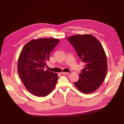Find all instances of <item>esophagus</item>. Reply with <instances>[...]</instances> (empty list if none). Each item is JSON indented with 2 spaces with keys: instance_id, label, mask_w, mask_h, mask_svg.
Returning a JSON list of instances; mask_svg holds the SVG:
<instances>
[{
  "instance_id": "obj_1",
  "label": "esophagus",
  "mask_w": 124,
  "mask_h": 124,
  "mask_svg": "<svg viewBox=\"0 0 124 124\" xmlns=\"http://www.w3.org/2000/svg\"><path fill=\"white\" fill-rule=\"evenodd\" d=\"M68 73H69L68 72H61V74H68Z\"/></svg>"
}]
</instances>
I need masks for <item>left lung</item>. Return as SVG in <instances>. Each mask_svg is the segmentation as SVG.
Returning <instances> with one entry per match:
<instances>
[{"instance_id":"obj_1","label":"left lung","mask_w":124,"mask_h":124,"mask_svg":"<svg viewBox=\"0 0 124 124\" xmlns=\"http://www.w3.org/2000/svg\"><path fill=\"white\" fill-rule=\"evenodd\" d=\"M77 52L84 68L74 82L77 88L86 94L95 92L103 83L107 76V58L99 40L90 34L76 35L67 38Z\"/></svg>"}]
</instances>
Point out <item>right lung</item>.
I'll return each mask as SVG.
<instances>
[{
  "label": "right lung",
  "instance_id": "add662e5",
  "mask_svg": "<svg viewBox=\"0 0 124 124\" xmlns=\"http://www.w3.org/2000/svg\"><path fill=\"white\" fill-rule=\"evenodd\" d=\"M60 40L40 38L29 41L22 48L18 59L17 72L25 88L32 95L45 97L55 87L58 75L44 70L52 50Z\"/></svg>",
  "mask_w": 124,
  "mask_h": 124
}]
</instances>
